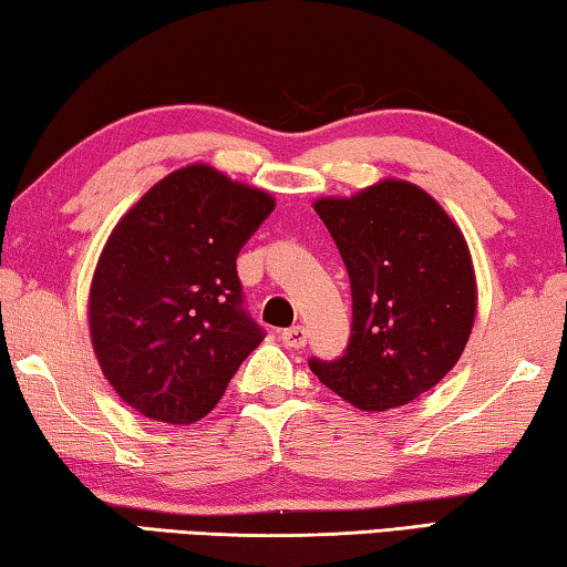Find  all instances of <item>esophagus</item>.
I'll list each match as a JSON object with an SVG mask.
<instances>
[{
    "label": "esophagus",
    "instance_id": "1",
    "mask_svg": "<svg viewBox=\"0 0 567 567\" xmlns=\"http://www.w3.org/2000/svg\"><path fill=\"white\" fill-rule=\"evenodd\" d=\"M306 339H309V337H306L303 327H291V329L281 331V341L291 349H301L306 344Z\"/></svg>",
    "mask_w": 567,
    "mask_h": 567
}]
</instances>
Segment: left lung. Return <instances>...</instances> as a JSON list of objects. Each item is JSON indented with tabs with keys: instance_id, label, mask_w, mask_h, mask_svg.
<instances>
[{
	"instance_id": "1",
	"label": "left lung",
	"mask_w": 567,
	"mask_h": 567,
	"mask_svg": "<svg viewBox=\"0 0 567 567\" xmlns=\"http://www.w3.org/2000/svg\"><path fill=\"white\" fill-rule=\"evenodd\" d=\"M351 284L344 354L309 367L364 412L412 402L457 364L477 311L465 236L440 203L404 181L313 203Z\"/></svg>"
}]
</instances>
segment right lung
<instances>
[{
	"mask_svg": "<svg viewBox=\"0 0 567 567\" xmlns=\"http://www.w3.org/2000/svg\"><path fill=\"white\" fill-rule=\"evenodd\" d=\"M271 210L268 193L188 165L155 183L107 238L90 289L92 347L147 420H203L264 341L236 258Z\"/></svg>",
	"mask_w": 567,
	"mask_h": 567,
	"instance_id": "1",
	"label": "right lung"
}]
</instances>
